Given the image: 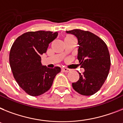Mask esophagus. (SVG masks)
I'll return each mask as SVG.
<instances>
[{
  "mask_svg": "<svg viewBox=\"0 0 123 123\" xmlns=\"http://www.w3.org/2000/svg\"><path fill=\"white\" fill-rule=\"evenodd\" d=\"M62 71L64 72H70V69L67 68H63Z\"/></svg>",
  "mask_w": 123,
  "mask_h": 123,
  "instance_id": "obj_1",
  "label": "esophagus"
}]
</instances>
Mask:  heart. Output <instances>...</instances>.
Here are the masks:
<instances>
[{
	"instance_id": "1",
	"label": "heart",
	"mask_w": 123,
	"mask_h": 123,
	"mask_svg": "<svg viewBox=\"0 0 123 123\" xmlns=\"http://www.w3.org/2000/svg\"><path fill=\"white\" fill-rule=\"evenodd\" d=\"M67 37H72V36H67Z\"/></svg>"
}]
</instances>
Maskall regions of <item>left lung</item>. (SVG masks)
<instances>
[{
	"label": "left lung",
	"mask_w": 123,
	"mask_h": 123,
	"mask_svg": "<svg viewBox=\"0 0 123 123\" xmlns=\"http://www.w3.org/2000/svg\"><path fill=\"white\" fill-rule=\"evenodd\" d=\"M78 39L77 58L85 71L79 73V80L72 83L76 92L83 96H92L99 91L109 74L110 55L104 41L96 34L81 29L67 31Z\"/></svg>",
	"instance_id": "left-lung-1"
}]
</instances>
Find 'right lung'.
Returning a JSON list of instances; mask_svg holds the SVG:
<instances>
[{
  "label": "right lung",
  "instance_id": "1",
  "mask_svg": "<svg viewBox=\"0 0 123 123\" xmlns=\"http://www.w3.org/2000/svg\"><path fill=\"white\" fill-rule=\"evenodd\" d=\"M58 32L38 31L27 32L16 39L11 47L9 62L14 77L21 89L31 96H38L51 88L61 68L42 65L41 55Z\"/></svg>",
  "mask_w": 123,
  "mask_h": 123
}]
</instances>
